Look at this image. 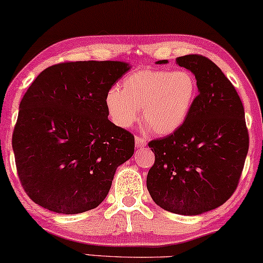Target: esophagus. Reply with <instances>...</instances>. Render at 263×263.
<instances>
[{"instance_id":"1","label":"esophagus","mask_w":263,"mask_h":263,"mask_svg":"<svg viewBox=\"0 0 263 263\" xmlns=\"http://www.w3.org/2000/svg\"><path fill=\"white\" fill-rule=\"evenodd\" d=\"M146 144H147V141H146L145 138H142V136H139V135L135 136V145H136V147L142 148V147H145Z\"/></svg>"}]
</instances>
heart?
<instances>
[{
	"mask_svg": "<svg viewBox=\"0 0 263 263\" xmlns=\"http://www.w3.org/2000/svg\"><path fill=\"white\" fill-rule=\"evenodd\" d=\"M197 94V81L189 70L142 69L112 87L105 97L108 116L115 124L129 128L139 118L155 134H170L189 116Z\"/></svg>",
	"mask_w": 263,
	"mask_h": 263,
	"instance_id": "b5f03b06",
	"label": "heart"
}]
</instances>
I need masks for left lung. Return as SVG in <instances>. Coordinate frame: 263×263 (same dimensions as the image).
I'll use <instances>...</instances> for the list:
<instances>
[{"mask_svg": "<svg viewBox=\"0 0 263 263\" xmlns=\"http://www.w3.org/2000/svg\"><path fill=\"white\" fill-rule=\"evenodd\" d=\"M175 61L194 73L199 93L175 132L148 142L155 163L146 183L164 210L199 215L222 205L237 190L249 132L239 95L217 65L199 54Z\"/></svg>", "mask_w": 263, "mask_h": 263, "instance_id": "left-lung-1", "label": "left lung"}]
</instances>
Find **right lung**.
<instances>
[{
	"mask_svg": "<svg viewBox=\"0 0 263 263\" xmlns=\"http://www.w3.org/2000/svg\"><path fill=\"white\" fill-rule=\"evenodd\" d=\"M129 70L121 61H65L24 94L12 136L20 183L32 202L80 214L106 198L134 135L107 118L105 97Z\"/></svg>",
	"mask_w": 263,
	"mask_h": 263,
	"instance_id": "1",
	"label": "right lung"
}]
</instances>
